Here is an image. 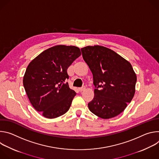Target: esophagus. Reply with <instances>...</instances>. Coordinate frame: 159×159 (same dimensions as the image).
<instances>
[{
	"mask_svg": "<svg viewBox=\"0 0 159 159\" xmlns=\"http://www.w3.org/2000/svg\"><path fill=\"white\" fill-rule=\"evenodd\" d=\"M79 90L80 92H82V91H83V90H84L85 89V86H83V87H80L79 89Z\"/></svg>",
	"mask_w": 159,
	"mask_h": 159,
	"instance_id": "34e87169",
	"label": "esophagus"
}]
</instances>
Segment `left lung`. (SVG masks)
Here are the masks:
<instances>
[{
    "label": "left lung",
    "mask_w": 159,
    "mask_h": 159,
    "mask_svg": "<svg viewBox=\"0 0 159 159\" xmlns=\"http://www.w3.org/2000/svg\"><path fill=\"white\" fill-rule=\"evenodd\" d=\"M83 58L93 75L94 97L89 110L103 119L121 113L135 93L136 75L130 63L115 52L95 45L81 48Z\"/></svg>",
    "instance_id": "8db88e82"
}]
</instances>
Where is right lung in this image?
I'll return each instance as SVG.
<instances>
[{"mask_svg": "<svg viewBox=\"0 0 159 159\" xmlns=\"http://www.w3.org/2000/svg\"><path fill=\"white\" fill-rule=\"evenodd\" d=\"M80 55L78 47L57 45L28 65L23 85L32 106L44 117L55 118L69 109L76 93L66 82L67 69Z\"/></svg>", "mask_w": 159, "mask_h": 159, "instance_id": "add662e5", "label": "right lung"}]
</instances>
